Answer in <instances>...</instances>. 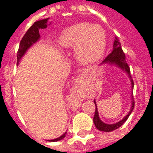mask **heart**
I'll return each mask as SVG.
<instances>
[{
    "mask_svg": "<svg viewBox=\"0 0 153 153\" xmlns=\"http://www.w3.org/2000/svg\"><path fill=\"white\" fill-rule=\"evenodd\" d=\"M57 43L62 48L74 47L77 60L88 64L102 56L106 50V37L100 25L79 23L65 28L57 39Z\"/></svg>",
    "mask_w": 153,
    "mask_h": 153,
    "instance_id": "obj_1",
    "label": "heart"
}]
</instances>
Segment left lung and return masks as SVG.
Listing matches in <instances>:
<instances>
[{"label":"left lung","mask_w":153,"mask_h":153,"mask_svg":"<svg viewBox=\"0 0 153 153\" xmlns=\"http://www.w3.org/2000/svg\"><path fill=\"white\" fill-rule=\"evenodd\" d=\"M99 65H114V66L117 67L119 69H120L122 71H124L127 75H128V79H130V83H131V89H134V81L132 79L131 74H130V70L128 67V64L126 63L125 60V55L123 52V50L121 48V44L119 42L118 38H115V40L114 41V44H113V50L111 53L109 54L105 60H103L102 63L100 64ZM131 107H130V111H128L127 115H125L124 118L122 119L119 122H116L115 124H106L100 119L99 114H98V111H97V106L96 101L94 100L93 102L95 103L96 106V110H95V114H94V117H93V123L96 126V128L100 130V131L104 132H111L115 130L116 128H120L124 123H125L127 119L128 118L129 115L134 110V101L133 98V93L131 94Z\"/></svg>","instance_id":"8db88e82"}]
</instances>
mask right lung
<instances>
[{
    "label": "right lung",
    "mask_w": 153,
    "mask_h": 153,
    "mask_svg": "<svg viewBox=\"0 0 153 153\" xmlns=\"http://www.w3.org/2000/svg\"><path fill=\"white\" fill-rule=\"evenodd\" d=\"M49 18L44 19L42 20H38V21L35 22L33 25H32L30 28H28V30L26 32L25 36L23 37L22 40L20 41L19 43V47L18 52H17V64L19 63V61L22 59V57L25 56L26 51L30 48V47L36 43L39 39H40V34H39V30L40 29H43L47 27V25H50L51 23L48 22ZM67 132H65L64 134H62L60 137L55 139H51L48 140L50 142H56L59 140L63 139L65 135H66Z\"/></svg>",
    "instance_id": "obj_1"
}]
</instances>
